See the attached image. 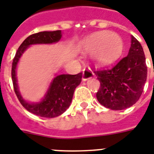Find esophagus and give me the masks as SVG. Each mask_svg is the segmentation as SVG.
<instances>
[{
  "label": "esophagus",
  "instance_id": "1",
  "mask_svg": "<svg viewBox=\"0 0 154 154\" xmlns=\"http://www.w3.org/2000/svg\"><path fill=\"white\" fill-rule=\"evenodd\" d=\"M93 76H94V73H92L89 69H84L83 71L82 80H83V81H87V80L89 79V78H92Z\"/></svg>",
  "mask_w": 154,
  "mask_h": 154
}]
</instances>
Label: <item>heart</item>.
Wrapping results in <instances>:
<instances>
[{
    "label": "heart",
    "mask_w": 154,
    "mask_h": 154,
    "mask_svg": "<svg viewBox=\"0 0 154 154\" xmlns=\"http://www.w3.org/2000/svg\"><path fill=\"white\" fill-rule=\"evenodd\" d=\"M81 49L92 51L91 59L98 66H107L118 59L123 51V41L114 32H97L81 42Z\"/></svg>",
    "instance_id": "b5f03b06"
}]
</instances>
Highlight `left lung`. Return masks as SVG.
Masks as SVG:
<instances>
[{"instance_id":"left-lung-1","label":"left lung","mask_w":154,"mask_h":154,"mask_svg":"<svg viewBox=\"0 0 154 154\" xmlns=\"http://www.w3.org/2000/svg\"><path fill=\"white\" fill-rule=\"evenodd\" d=\"M100 82L97 98L101 105L112 110H123L138 100L147 77L146 57L142 45L131 35L127 57L107 70L95 72Z\"/></svg>"}]
</instances>
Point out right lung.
Wrapping results in <instances>:
<instances>
[{
    "label": "right lung",
    "instance_id": "obj_1",
    "mask_svg": "<svg viewBox=\"0 0 154 154\" xmlns=\"http://www.w3.org/2000/svg\"><path fill=\"white\" fill-rule=\"evenodd\" d=\"M62 36V31L41 32L28 36L20 46L12 66V79L16 97L24 108L32 114L43 118H54L62 115L69 108L72 102L75 88L81 82L82 73L76 75H54L49 85L44 97L37 102L25 100L19 89L16 69L23 54L32 45L53 44L59 42Z\"/></svg>",
    "mask_w": 154,
    "mask_h": 154
}]
</instances>
